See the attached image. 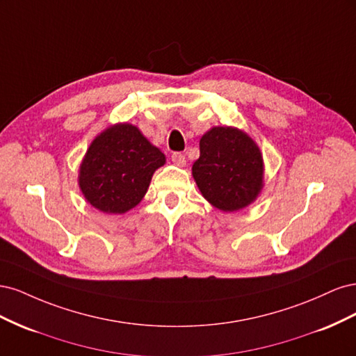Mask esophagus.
<instances>
[{
    "label": "esophagus",
    "instance_id": "obj_1",
    "mask_svg": "<svg viewBox=\"0 0 356 356\" xmlns=\"http://www.w3.org/2000/svg\"><path fill=\"white\" fill-rule=\"evenodd\" d=\"M170 159H172V161H174L177 166H186V156L184 154L174 153V154L170 156Z\"/></svg>",
    "mask_w": 356,
    "mask_h": 356
}]
</instances>
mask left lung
<instances>
[{
  "label": "left lung",
  "mask_w": 356,
  "mask_h": 356,
  "mask_svg": "<svg viewBox=\"0 0 356 356\" xmlns=\"http://www.w3.org/2000/svg\"><path fill=\"white\" fill-rule=\"evenodd\" d=\"M193 177L209 203L224 212L239 211L263 188V157L245 132L212 127L200 139V157Z\"/></svg>",
  "instance_id": "obj_1"
}]
</instances>
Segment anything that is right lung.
Returning <instances> with one entry per match:
<instances>
[{"label": "right lung", "instance_id": "obj_1", "mask_svg": "<svg viewBox=\"0 0 356 356\" xmlns=\"http://www.w3.org/2000/svg\"><path fill=\"white\" fill-rule=\"evenodd\" d=\"M165 154L132 124H115L90 144L80 166V188L88 202L106 213H124L145 196Z\"/></svg>", "mask_w": 356, "mask_h": 356}]
</instances>
